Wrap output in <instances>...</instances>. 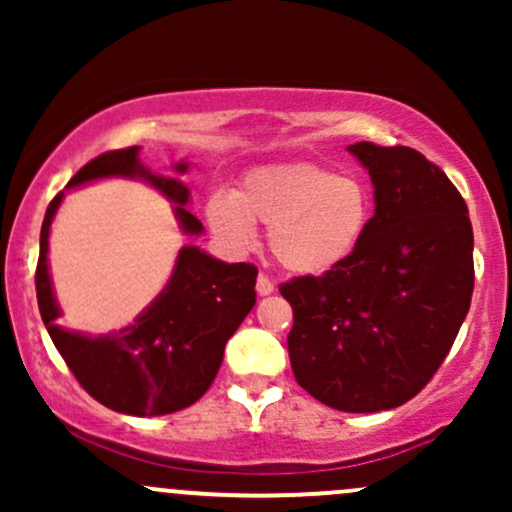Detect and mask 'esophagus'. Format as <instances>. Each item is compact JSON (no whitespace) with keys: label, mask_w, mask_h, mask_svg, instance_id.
I'll list each match as a JSON object with an SVG mask.
<instances>
[{"label":"esophagus","mask_w":512,"mask_h":512,"mask_svg":"<svg viewBox=\"0 0 512 512\" xmlns=\"http://www.w3.org/2000/svg\"><path fill=\"white\" fill-rule=\"evenodd\" d=\"M255 289H257V293H260V296H269V293L274 291V281L269 279V276L264 272H260V274H257Z\"/></svg>","instance_id":"obj_1"}]
</instances>
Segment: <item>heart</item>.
Here are the masks:
<instances>
[{
	"instance_id": "obj_1",
	"label": "heart",
	"mask_w": 512,
	"mask_h": 512,
	"mask_svg": "<svg viewBox=\"0 0 512 512\" xmlns=\"http://www.w3.org/2000/svg\"><path fill=\"white\" fill-rule=\"evenodd\" d=\"M207 221L233 250L255 245V226H267V245L281 267L322 274L344 262L370 221L368 187L356 175L315 163L257 168L233 190L207 199Z\"/></svg>"
}]
</instances>
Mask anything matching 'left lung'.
<instances>
[{"label": "left lung", "instance_id": "obj_1", "mask_svg": "<svg viewBox=\"0 0 512 512\" xmlns=\"http://www.w3.org/2000/svg\"><path fill=\"white\" fill-rule=\"evenodd\" d=\"M375 187L356 250L279 286L293 308L289 358L317 402L395 409L431 383L474 291V233L448 175L409 146L351 144Z\"/></svg>", "mask_w": 512, "mask_h": 512}]
</instances>
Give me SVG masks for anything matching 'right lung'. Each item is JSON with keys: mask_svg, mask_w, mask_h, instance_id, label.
I'll list each match as a JSON object with an SVG mask.
<instances>
[{"mask_svg": "<svg viewBox=\"0 0 512 512\" xmlns=\"http://www.w3.org/2000/svg\"><path fill=\"white\" fill-rule=\"evenodd\" d=\"M137 146L105 151L88 161L67 187L108 175L144 178L173 199L187 233L202 231V223L182 204L190 190L180 180L151 175L137 161ZM185 163L178 170L185 173ZM62 202L57 192L40 228V255L35 267L38 308L79 385L103 407L132 416H163L195 404L214 383L226 342L255 305L257 267L250 262L226 264L197 248H182L166 291L156 303L110 337H81L57 327L55 296L48 274V233Z\"/></svg>", "mask_w": 512, "mask_h": 512, "instance_id": "obj_1", "label": "right lung"}]
</instances>
